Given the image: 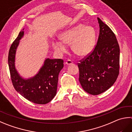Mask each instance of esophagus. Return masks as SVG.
<instances>
[{"label": "esophagus", "instance_id": "esophagus-1", "mask_svg": "<svg viewBox=\"0 0 132 132\" xmlns=\"http://www.w3.org/2000/svg\"><path fill=\"white\" fill-rule=\"evenodd\" d=\"M73 63V62L71 61L70 60H68V61H66L65 62V64H66L67 66H69V65H71V64Z\"/></svg>", "mask_w": 132, "mask_h": 132}]
</instances>
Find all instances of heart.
<instances>
[{
  "instance_id": "heart-1",
  "label": "heart",
  "mask_w": 132,
  "mask_h": 132,
  "mask_svg": "<svg viewBox=\"0 0 132 132\" xmlns=\"http://www.w3.org/2000/svg\"><path fill=\"white\" fill-rule=\"evenodd\" d=\"M59 37L61 41L54 40L52 46L60 56L67 51L66 44H71L72 51L81 56L89 54L95 45V30L90 26L79 24L64 30Z\"/></svg>"
}]
</instances>
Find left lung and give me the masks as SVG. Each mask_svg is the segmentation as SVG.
Here are the masks:
<instances>
[{"label": "left lung", "instance_id": "obj_1", "mask_svg": "<svg viewBox=\"0 0 132 132\" xmlns=\"http://www.w3.org/2000/svg\"><path fill=\"white\" fill-rule=\"evenodd\" d=\"M100 32L89 56L78 64L79 81L85 91L97 95L111 88L119 74L120 50L116 35L97 18Z\"/></svg>", "mask_w": 132, "mask_h": 132}]
</instances>
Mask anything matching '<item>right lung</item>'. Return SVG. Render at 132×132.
Returning <instances> with one entry per match:
<instances>
[{
    "label": "right lung",
    "mask_w": 132,
    "mask_h": 132,
    "mask_svg": "<svg viewBox=\"0 0 132 132\" xmlns=\"http://www.w3.org/2000/svg\"><path fill=\"white\" fill-rule=\"evenodd\" d=\"M24 29L11 44L8 62L12 82L16 92L36 104H45L51 101L56 94L58 76L63 68L62 59L47 58L37 74L25 78L20 75L15 67V54L20 40L24 36Z\"/></svg>",
    "instance_id": "right-lung-1"
}]
</instances>
